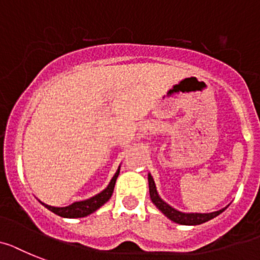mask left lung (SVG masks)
<instances>
[{
	"instance_id": "obj_1",
	"label": "left lung",
	"mask_w": 260,
	"mask_h": 260,
	"mask_svg": "<svg viewBox=\"0 0 260 260\" xmlns=\"http://www.w3.org/2000/svg\"><path fill=\"white\" fill-rule=\"evenodd\" d=\"M148 182H149V196L150 200L156 205V208L162 213L165 217H168L171 221L176 222V223L180 224H186V226H196V224L205 223V222L210 221L213 218H215L217 215H219L222 211H224L223 208L218 211H213V213H184V211H180L177 209L172 208L171 205L167 204L162 198L158 196L157 193V187L154 184L153 177L150 176V173L148 174Z\"/></svg>"
}]
</instances>
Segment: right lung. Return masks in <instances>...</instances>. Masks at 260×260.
<instances>
[{"instance_id":"obj_1","label":"right lung","mask_w":260,"mask_h":260,"mask_svg":"<svg viewBox=\"0 0 260 260\" xmlns=\"http://www.w3.org/2000/svg\"><path fill=\"white\" fill-rule=\"evenodd\" d=\"M120 173V167L117 168L116 173L113 174L112 180L110 181V184L107 185V187L104 190H102L100 193H98L96 196L88 198V200L84 201H78V202H74V204L69 205V206H64V208H55V206H50V205H46L43 202L41 204L45 206L46 209H49L50 211H52L54 214L59 215L63 218H83L87 217V215L92 214L93 211H96L98 209L102 208L107 201L110 200L111 196L113 193V187L116 184V180L119 177Z\"/></svg>"}]
</instances>
